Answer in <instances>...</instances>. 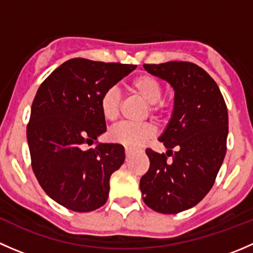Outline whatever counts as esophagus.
Returning <instances> with one entry per match:
<instances>
[{"label":"esophagus","instance_id":"1","mask_svg":"<svg viewBox=\"0 0 253 253\" xmlns=\"http://www.w3.org/2000/svg\"><path fill=\"white\" fill-rule=\"evenodd\" d=\"M125 154H126V157H127V158H129V157H131L132 154H133V150H132L131 148L126 147V148H125Z\"/></svg>","mask_w":253,"mask_h":253}]
</instances>
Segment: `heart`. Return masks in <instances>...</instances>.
<instances>
[{
  "instance_id": "heart-1",
  "label": "heart",
  "mask_w": 253,
  "mask_h": 253,
  "mask_svg": "<svg viewBox=\"0 0 253 253\" xmlns=\"http://www.w3.org/2000/svg\"><path fill=\"white\" fill-rule=\"evenodd\" d=\"M131 89L148 103V111L152 115L162 119L167 112L164 104L160 101L163 96V86L157 78L150 75L137 76L131 82ZM121 106V94L119 89L110 86L106 89L100 98V110L106 121H116L120 115ZM155 133V128L149 122H122L111 128L110 139L115 143H120L126 147H139L147 139L152 138Z\"/></svg>"
}]
</instances>
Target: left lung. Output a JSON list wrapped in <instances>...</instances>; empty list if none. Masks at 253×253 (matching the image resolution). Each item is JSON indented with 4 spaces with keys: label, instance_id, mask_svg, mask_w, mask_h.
Wrapping results in <instances>:
<instances>
[{
    "label": "left lung",
    "instance_id": "8db88e82",
    "mask_svg": "<svg viewBox=\"0 0 253 253\" xmlns=\"http://www.w3.org/2000/svg\"><path fill=\"white\" fill-rule=\"evenodd\" d=\"M143 67L175 90L174 112L159 138L169 150L145 149L150 165L139 182L143 201L158 213L177 214L200 203L215 182L226 153L228 109L218 84L196 63Z\"/></svg>",
    "mask_w": 253,
    "mask_h": 253
}]
</instances>
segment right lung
Returning a JSON list of instances; mask_svg holds the SVG:
<instances>
[{"instance_id":"obj_1","label":"right lung","mask_w":253,"mask_h":253,"mask_svg":"<svg viewBox=\"0 0 253 253\" xmlns=\"http://www.w3.org/2000/svg\"><path fill=\"white\" fill-rule=\"evenodd\" d=\"M136 65L72 58L39 86L27 126L32 168L42 190L58 205L91 211L108 201L110 176L125 162L116 143H99L106 131L101 94ZM97 145L85 150V144Z\"/></svg>"}]
</instances>
